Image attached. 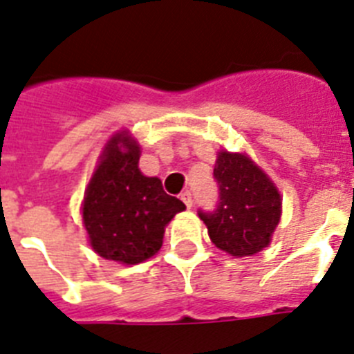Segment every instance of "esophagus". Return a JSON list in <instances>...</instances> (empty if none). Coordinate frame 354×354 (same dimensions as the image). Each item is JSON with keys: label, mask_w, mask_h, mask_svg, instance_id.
Segmentation results:
<instances>
[{"label": "esophagus", "mask_w": 354, "mask_h": 354, "mask_svg": "<svg viewBox=\"0 0 354 354\" xmlns=\"http://www.w3.org/2000/svg\"><path fill=\"white\" fill-rule=\"evenodd\" d=\"M181 201L185 203V207H187V208H192V205H194V199H192V194H190L189 190H187V192H183V194H181Z\"/></svg>", "instance_id": "1"}]
</instances>
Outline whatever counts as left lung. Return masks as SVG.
<instances>
[{
  "label": "left lung",
  "instance_id": "8db88e82",
  "mask_svg": "<svg viewBox=\"0 0 354 354\" xmlns=\"http://www.w3.org/2000/svg\"><path fill=\"white\" fill-rule=\"evenodd\" d=\"M214 178L219 185V203L214 212H198L212 242L236 258L260 253L269 245L281 217L276 185L242 153L221 151Z\"/></svg>",
  "mask_w": 354,
  "mask_h": 354
}]
</instances>
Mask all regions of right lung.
Returning <instances> with one entry per match:
<instances>
[{
    "mask_svg": "<svg viewBox=\"0 0 354 354\" xmlns=\"http://www.w3.org/2000/svg\"><path fill=\"white\" fill-rule=\"evenodd\" d=\"M139 158L140 146L128 131L113 135L82 205L92 250L126 266L158 253L169 221L185 210L180 199L165 194L158 178L140 173Z\"/></svg>",
    "mask_w": 354,
    "mask_h": 354,
    "instance_id": "obj_1",
    "label": "right lung"
}]
</instances>
